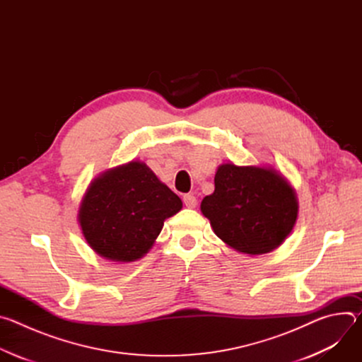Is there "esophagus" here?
<instances>
[{"instance_id": "esophagus-1", "label": "esophagus", "mask_w": 362, "mask_h": 362, "mask_svg": "<svg viewBox=\"0 0 362 362\" xmlns=\"http://www.w3.org/2000/svg\"><path fill=\"white\" fill-rule=\"evenodd\" d=\"M183 203H185L186 208L193 209V208H196L197 199H196L193 194H185V196H183Z\"/></svg>"}]
</instances>
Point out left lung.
I'll list each match as a JSON object with an SVG mask.
<instances>
[{"instance_id": "left-lung-1", "label": "left lung", "mask_w": 362, "mask_h": 362, "mask_svg": "<svg viewBox=\"0 0 362 362\" xmlns=\"http://www.w3.org/2000/svg\"><path fill=\"white\" fill-rule=\"evenodd\" d=\"M200 209L230 247L262 255L291 233L298 202L293 189L275 170L228 163L218 169L215 192L202 200Z\"/></svg>"}]
</instances>
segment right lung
I'll list each match as a JSON object with an SVG mask.
<instances>
[{
  "instance_id": "obj_1",
  "label": "right lung",
  "mask_w": 362,
  "mask_h": 362,
  "mask_svg": "<svg viewBox=\"0 0 362 362\" xmlns=\"http://www.w3.org/2000/svg\"><path fill=\"white\" fill-rule=\"evenodd\" d=\"M180 197L144 163L130 162L97 177L78 214L87 243L106 259L133 262L151 247Z\"/></svg>"
}]
</instances>
